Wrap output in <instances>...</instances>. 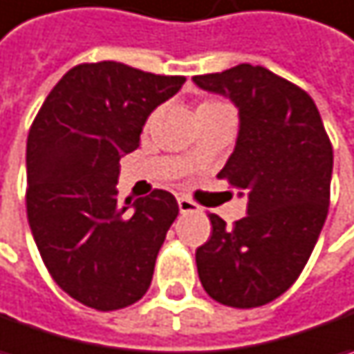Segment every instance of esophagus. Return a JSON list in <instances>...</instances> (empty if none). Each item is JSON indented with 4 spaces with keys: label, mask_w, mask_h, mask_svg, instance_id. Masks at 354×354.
<instances>
[{
    "label": "esophagus",
    "mask_w": 354,
    "mask_h": 354,
    "mask_svg": "<svg viewBox=\"0 0 354 354\" xmlns=\"http://www.w3.org/2000/svg\"><path fill=\"white\" fill-rule=\"evenodd\" d=\"M177 203H179V211H181V213H199V205L193 203V201L187 199V197H179Z\"/></svg>",
    "instance_id": "34e87169"
}]
</instances>
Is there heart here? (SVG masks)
Returning <instances> with one entry per match:
<instances>
[{"instance_id":"b5f03b06","label":"heart","mask_w":354,"mask_h":354,"mask_svg":"<svg viewBox=\"0 0 354 354\" xmlns=\"http://www.w3.org/2000/svg\"><path fill=\"white\" fill-rule=\"evenodd\" d=\"M205 111H229L233 113L231 105L229 103H223V101H213V99H207V101H201L199 107H197V113H205Z\"/></svg>"}]
</instances>
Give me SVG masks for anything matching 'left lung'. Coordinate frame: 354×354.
<instances>
[{
	"label": "left lung",
	"mask_w": 354,
	"mask_h": 354,
	"mask_svg": "<svg viewBox=\"0 0 354 354\" xmlns=\"http://www.w3.org/2000/svg\"><path fill=\"white\" fill-rule=\"evenodd\" d=\"M193 81L237 105V145L217 177L249 195L247 215L231 229L209 213L211 239L195 253L199 279L221 305L261 307L299 279L321 235L333 145L309 93L261 65Z\"/></svg>",
	"instance_id": "1"
}]
</instances>
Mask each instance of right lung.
<instances>
[{"mask_svg":"<svg viewBox=\"0 0 354 354\" xmlns=\"http://www.w3.org/2000/svg\"><path fill=\"white\" fill-rule=\"evenodd\" d=\"M183 83V75L125 63H81L51 89L31 123L29 227L53 281L85 307L125 309L149 289L179 205L163 189L119 203V159L139 147L151 111Z\"/></svg>","mask_w":354,"mask_h":354,"instance_id":"add662e5","label":"right lung"}]
</instances>
